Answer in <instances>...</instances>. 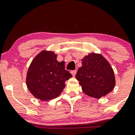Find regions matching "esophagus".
Here are the masks:
<instances>
[{
    "label": "esophagus",
    "mask_w": 135,
    "mask_h": 135,
    "mask_svg": "<svg viewBox=\"0 0 135 135\" xmlns=\"http://www.w3.org/2000/svg\"><path fill=\"white\" fill-rule=\"evenodd\" d=\"M71 74L73 76H74L76 75V70H73V71H71Z\"/></svg>",
    "instance_id": "obj_1"
}]
</instances>
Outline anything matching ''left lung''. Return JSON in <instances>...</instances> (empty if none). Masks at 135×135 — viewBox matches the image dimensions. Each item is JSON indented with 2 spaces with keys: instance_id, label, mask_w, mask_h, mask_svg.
Masks as SVG:
<instances>
[{
  "instance_id": "left-lung-1",
  "label": "left lung",
  "mask_w": 135,
  "mask_h": 135,
  "mask_svg": "<svg viewBox=\"0 0 135 135\" xmlns=\"http://www.w3.org/2000/svg\"><path fill=\"white\" fill-rule=\"evenodd\" d=\"M76 78L85 94L97 99L109 94L115 86L113 69L99 53H90L82 58V66L78 69Z\"/></svg>"
}]
</instances>
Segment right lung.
<instances>
[{"label":"right lung","instance_id":"1","mask_svg":"<svg viewBox=\"0 0 135 135\" xmlns=\"http://www.w3.org/2000/svg\"><path fill=\"white\" fill-rule=\"evenodd\" d=\"M57 55L46 49L39 53L30 63L26 74L27 88L41 101L57 98L65 87V81L72 74L65 69V62H59Z\"/></svg>","mask_w":135,"mask_h":135}]
</instances>
